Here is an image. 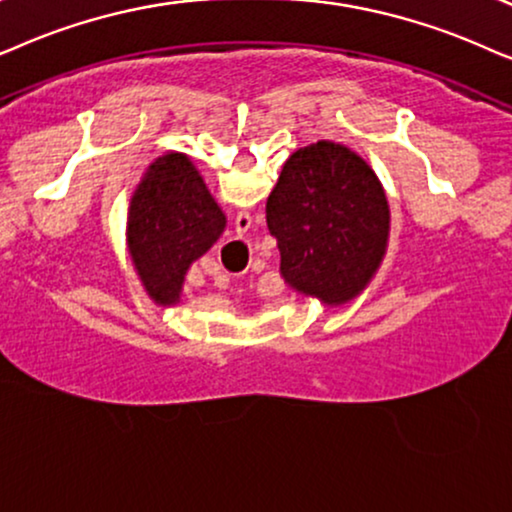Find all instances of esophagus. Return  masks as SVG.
<instances>
[{
	"label": "esophagus",
	"instance_id": "34e87169",
	"mask_svg": "<svg viewBox=\"0 0 512 512\" xmlns=\"http://www.w3.org/2000/svg\"><path fill=\"white\" fill-rule=\"evenodd\" d=\"M238 220H243V222H248V224H250V215L241 213V215L236 217V222H238ZM215 281H217V278H215ZM224 283H229V278H227V276H222V278H220V283H217V285H220V288H224Z\"/></svg>",
	"mask_w": 512,
	"mask_h": 512
}]
</instances>
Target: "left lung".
<instances>
[{
	"mask_svg": "<svg viewBox=\"0 0 512 512\" xmlns=\"http://www.w3.org/2000/svg\"><path fill=\"white\" fill-rule=\"evenodd\" d=\"M388 222L374 170L349 147L327 140L297 149L267 199L285 283L330 306L351 302L377 274Z\"/></svg>",
	"mask_w": 512,
	"mask_h": 512,
	"instance_id": "1",
	"label": "left lung"
}]
</instances>
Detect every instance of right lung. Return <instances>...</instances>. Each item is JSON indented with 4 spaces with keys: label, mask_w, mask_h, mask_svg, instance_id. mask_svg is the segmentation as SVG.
I'll list each match as a JSON object with an SVG mask.
<instances>
[{
    "label": "right lung",
    "mask_w": 512,
    "mask_h": 512,
    "mask_svg": "<svg viewBox=\"0 0 512 512\" xmlns=\"http://www.w3.org/2000/svg\"><path fill=\"white\" fill-rule=\"evenodd\" d=\"M227 224L222 208L185 154H163L147 168L128 208V252L147 295L180 302L192 262L213 248Z\"/></svg>",
    "instance_id": "add662e5"
}]
</instances>
